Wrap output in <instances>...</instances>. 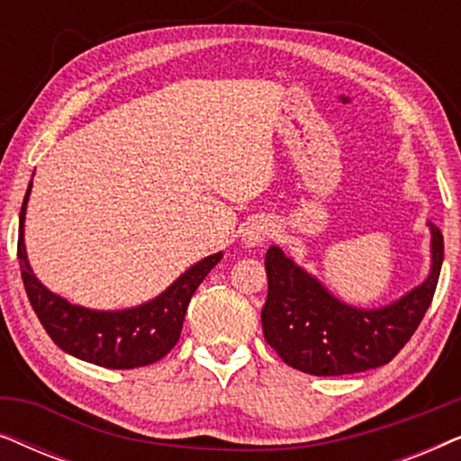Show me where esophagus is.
<instances>
[{
	"label": "esophagus",
	"mask_w": 461,
	"mask_h": 461,
	"mask_svg": "<svg viewBox=\"0 0 461 461\" xmlns=\"http://www.w3.org/2000/svg\"><path fill=\"white\" fill-rule=\"evenodd\" d=\"M270 235H273V226L268 222H251L248 226V230L243 232V241L248 248H258V245H262Z\"/></svg>",
	"instance_id": "34e87169"
}]
</instances>
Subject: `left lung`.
<instances>
[{"mask_svg": "<svg viewBox=\"0 0 461 461\" xmlns=\"http://www.w3.org/2000/svg\"><path fill=\"white\" fill-rule=\"evenodd\" d=\"M428 279L393 304L363 311L344 304L281 248L264 258L268 276L262 330L289 367L311 375H346L382 367L399 355L430 306L443 264V235L432 222Z\"/></svg>", "mask_w": 461, "mask_h": 461, "instance_id": "left-lung-1", "label": "left lung"}]
</instances>
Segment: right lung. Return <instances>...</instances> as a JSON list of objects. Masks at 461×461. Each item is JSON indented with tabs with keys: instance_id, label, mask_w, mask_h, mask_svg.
<instances>
[{
	"instance_id": "obj_1",
	"label": "right lung",
	"mask_w": 461,
	"mask_h": 461,
	"mask_svg": "<svg viewBox=\"0 0 461 461\" xmlns=\"http://www.w3.org/2000/svg\"><path fill=\"white\" fill-rule=\"evenodd\" d=\"M31 185L18 222L21 276L33 311L54 344L81 361L106 369H134L159 361L180 339L182 323L194 289L222 260V251L207 256L180 275L155 300L128 311H92L71 304L43 287L31 270L24 249V213Z\"/></svg>"
}]
</instances>
